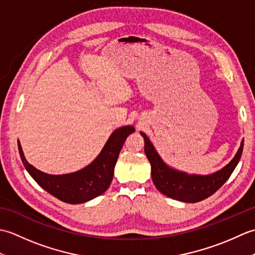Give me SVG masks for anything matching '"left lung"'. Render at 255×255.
<instances>
[{"label": "left lung", "mask_w": 255, "mask_h": 255, "mask_svg": "<svg viewBox=\"0 0 255 255\" xmlns=\"http://www.w3.org/2000/svg\"><path fill=\"white\" fill-rule=\"evenodd\" d=\"M140 133L144 139V153L151 164V176L156 189L167 197L184 203H197L217 192L239 163L243 150L242 140L235 158L225 167L213 174H187L185 172L177 171L167 165L156 152L147 134L143 132Z\"/></svg>", "instance_id": "obj_1"}]
</instances>
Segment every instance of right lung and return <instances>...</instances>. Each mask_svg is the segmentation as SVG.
<instances>
[{
    "instance_id": "right-lung-1",
    "label": "right lung",
    "mask_w": 255,
    "mask_h": 255,
    "mask_svg": "<svg viewBox=\"0 0 255 255\" xmlns=\"http://www.w3.org/2000/svg\"><path fill=\"white\" fill-rule=\"evenodd\" d=\"M134 131L132 126L116 129L108 138L97 158L84 169L62 175H51L29 164L18 141V151L23 164L38 185L52 196L68 204H82L100 196L111 185L114 167L125 140Z\"/></svg>"
}]
</instances>
